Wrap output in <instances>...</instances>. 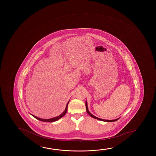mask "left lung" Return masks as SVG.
<instances>
[{"label":"left lung","mask_w":156,"mask_h":156,"mask_svg":"<svg viewBox=\"0 0 156 156\" xmlns=\"http://www.w3.org/2000/svg\"><path fill=\"white\" fill-rule=\"evenodd\" d=\"M85 105H86V110H87V114H88L90 116H91L92 118H94L95 119L100 120V121H105V122H114V121H117V120L119 119V118H118V119H115V120H104V119H102L97 118V117L95 116L94 115H92V114H91V112H90L89 110L88 109V107H87V101H86V102H85Z\"/></svg>","instance_id":"1"}]
</instances>
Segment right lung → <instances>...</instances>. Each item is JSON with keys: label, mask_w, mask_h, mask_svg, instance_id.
<instances>
[{"label": "right lung", "mask_w": 156, "mask_h": 156, "mask_svg": "<svg viewBox=\"0 0 156 156\" xmlns=\"http://www.w3.org/2000/svg\"><path fill=\"white\" fill-rule=\"evenodd\" d=\"M69 102V101L68 102V103H67L65 109L64 110V112H62V114H61L60 115H59L58 116H56V117H54V118H51V119H41V118H38V117H37V116H34V115L31 114H30L32 115L33 117L36 118V119L40 120V121H44V122H54V121H56L57 120H59L60 119H61L62 117H63L64 115L66 114L67 111V106H68Z\"/></svg>", "instance_id": "right-lung-1"}]
</instances>
